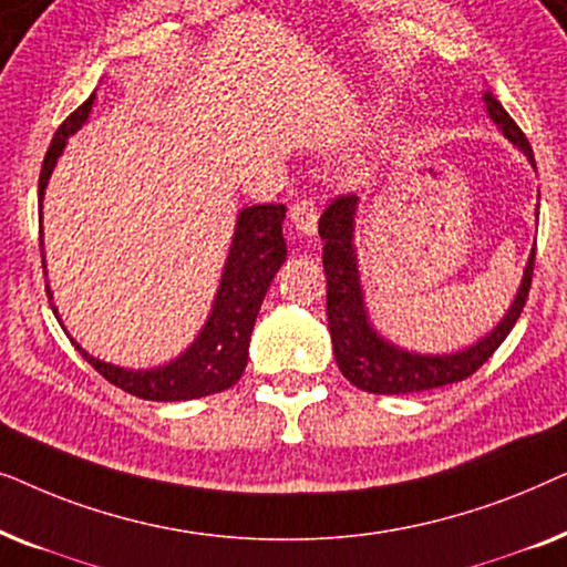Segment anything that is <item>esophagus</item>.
Segmentation results:
<instances>
[{"mask_svg": "<svg viewBox=\"0 0 567 567\" xmlns=\"http://www.w3.org/2000/svg\"><path fill=\"white\" fill-rule=\"evenodd\" d=\"M317 219H320V212H317L315 200L301 198L291 206V224L299 235L315 237L317 235Z\"/></svg>", "mask_w": 567, "mask_h": 567, "instance_id": "1", "label": "esophagus"}]
</instances>
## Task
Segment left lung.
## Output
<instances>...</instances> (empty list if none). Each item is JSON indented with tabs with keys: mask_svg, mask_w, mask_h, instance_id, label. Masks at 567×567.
<instances>
[{
	"mask_svg": "<svg viewBox=\"0 0 567 567\" xmlns=\"http://www.w3.org/2000/svg\"><path fill=\"white\" fill-rule=\"evenodd\" d=\"M483 100L487 115L503 131V136L524 152L532 167H537L524 131L516 126L506 107L495 100L491 90L485 92ZM355 214H359V196H340L320 216V237L324 243L322 266L324 278H328V328L332 338V353H336L338 369L343 371V377L363 392L410 394L462 382V379L475 374L495 353V348L506 340L508 332L514 330L518 315H522L532 286L534 250L526 260L514 305L508 307L503 320L485 338L454 353H413L379 336L369 320L367 305H363L359 255H355L353 245Z\"/></svg>",
	"mask_w": 567,
	"mask_h": 567,
	"instance_id": "left-lung-1",
	"label": "left lung"
}]
</instances>
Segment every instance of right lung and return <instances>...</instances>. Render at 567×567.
I'll list each match as a JSON object with an SVG mask.
<instances>
[{
    "label": "right lung",
    "mask_w": 567,
    "mask_h": 567,
    "mask_svg": "<svg viewBox=\"0 0 567 567\" xmlns=\"http://www.w3.org/2000/svg\"><path fill=\"white\" fill-rule=\"evenodd\" d=\"M92 103H95V92L61 123L49 152H45L41 181H38V219H41V229L43 196L45 188H49L53 167H56L59 157L64 154L69 136L76 134L87 123ZM284 216V204L247 206L237 214L235 237H231L229 255L224 260L221 281L219 289H216L212 312L206 317V324L200 328L196 340L177 359L165 363V367L123 369L90 355L74 338L69 340L84 355V361L92 363L97 374H103L107 382L121 386L123 392L134 394V398L154 402H181L229 390L231 384H237V379L243 377L247 367V348H250L255 317L260 312L270 281H274L278 268L286 260V243L281 231ZM41 255L43 274L49 276V270H45V252L41 250ZM45 293H49L51 301V286H45ZM51 309L56 320H61L53 301Z\"/></svg>",
    "instance_id": "1"
}]
</instances>
